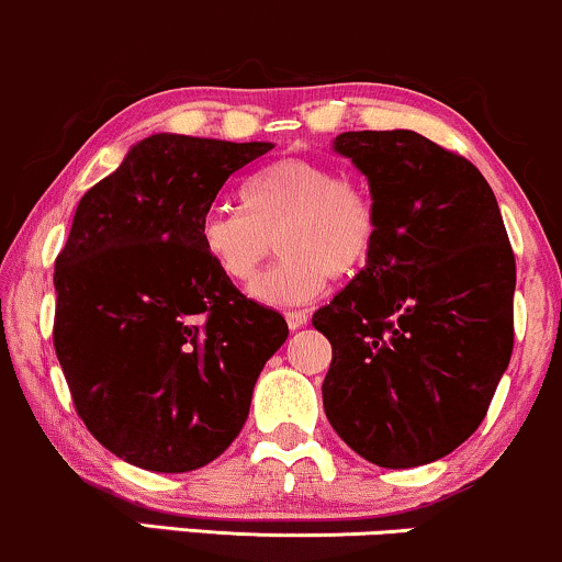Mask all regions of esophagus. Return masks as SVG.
I'll use <instances>...</instances> for the list:
<instances>
[{
	"mask_svg": "<svg viewBox=\"0 0 562 562\" xmlns=\"http://www.w3.org/2000/svg\"><path fill=\"white\" fill-rule=\"evenodd\" d=\"M285 319H288V327L290 329H301L303 324L308 322V314H306V311H288Z\"/></svg>",
	"mask_w": 562,
	"mask_h": 562,
	"instance_id": "34e87169",
	"label": "esophagus"
}]
</instances>
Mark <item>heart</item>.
I'll return each instance as SVG.
<instances>
[{
    "label": "heart",
    "mask_w": 562,
    "mask_h": 562,
    "mask_svg": "<svg viewBox=\"0 0 562 562\" xmlns=\"http://www.w3.org/2000/svg\"><path fill=\"white\" fill-rule=\"evenodd\" d=\"M282 259L251 285L267 306H301L329 277H353L380 240L371 193L327 161L288 157L243 186V209H212L199 227L206 259L227 280L251 282L274 251Z\"/></svg>",
    "instance_id": "heart-1"
}]
</instances>
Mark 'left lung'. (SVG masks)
Returning <instances> with one entry per match:
<instances>
[{"label": "left lung", "instance_id": "8db88e82", "mask_svg": "<svg viewBox=\"0 0 562 562\" xmlns=\"http://www.w3.org/2000/svg\"><path fill=\"white\" fill-rule=\"evenodd\" d=\"M380 240L314 314L333 346L324 414L382 469L439 461L484 422L513 353L516 256L484 175L414 131L340 133Z\"/></svg>", "mask_w": 562, "mask_h": 562}]
</instances>
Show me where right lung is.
I'll list each match as a JSON object with an SVG mask.
<instances>
[{"instance_id":"obj_1","label":"right lung","mask_w":562,"mask_h":562,"mask_svg":"<svg viewBox=\"0 0 562 562\" xmlns=\"http://www.w3.org/2000/svg\"><path fill=\"white\" fill-rule=\"evenodd\" d=\"M267 140L157 133L88 191L54 261V350L78 416L123 461L182 474L229 448L288 340L199 240L222 186Z\"/></svg>"}]
</instances>
